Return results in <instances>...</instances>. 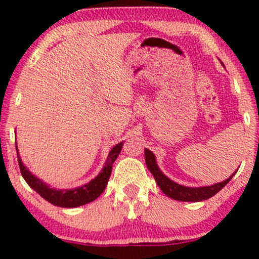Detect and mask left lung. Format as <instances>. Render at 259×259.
<instances>
[{"label":"left lung","instance_id":"8db88e82","mask_svg":"<svg viewBox=\"0 0 259 259\" xmlns=\"http://www.w3.org/2000/svg\"><path fill=\"white\" fill-rule=\"evenodd\" d=\"M221 65L224 66V63L221 62ZM145 161H146L147 169L151 171V174L154 176L156 184L159 186V188L164 192L165 194L170 198L177 199V201H184V202H199L205 201V199L211 198L212 196H215L218 192H220L226 184L229 183L233 176L230 178L225 179L224 182L220 183L212 184V186L207 187H186L182 186V184L176 183L174 181L169 179L168 177L165 176L160 168L157 166L156 157L152 154V151H150L149 149H145Z\"/></svg>","mask_w":259,"mask_h":259}]
</instances>
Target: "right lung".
I'll return each mask as SVG.
<instances>
[{
  "label": "right lung",
  "mask_w": 259,
  "mask_h": 259,
  "mask_svg": "<svg viewBox=\"0 0 259 259\" xmlns=\"http://www.w3.org/2000/svg\"><path fill=\"white\" fill-rule=\"evenodd\" d=\"M123 147V142H119L115 145L112 150H110L109 155L107 157L104 166H103L102 171L95 177L94 179H91L89 183L83 184V186L77 187V188L72 189H56L51 188L47 183H44L41 179L36 178L33 173L29 171L24 162L21 161V157L19 155V150H17V161H19V166H20V171L23 178L25 179L26 183L36 192L40 194L46 201L49 203L58 207H66V208H73L78 207V206L86 205L90 202L95 201L100 194L104 192L105 187H107L108 181H109L110 173H112V166L114 160L119 155L120 150Z\"/></svg>",
  "instance_id": "1"
}]
</instances>
